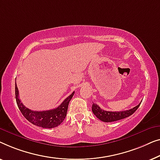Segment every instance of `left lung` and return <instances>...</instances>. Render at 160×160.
Returning <instances> with one entry per match:
<instances>
[{
	"label": "left lung",
	"mask_w": 160,
	"mask_h": 160,
	"mask_svg": "<svg viewBox=\"0 0 160 160\" xmlns=\"http://www.w3.org/2000/svg\"><path fill=\"white\" fill-rule=\"evenodd\" d=\"M141 103L129 110H125V111L122 112H109L105 111L98 107V105L96 103H93L92 105V112L95 114L96 118L99 119L100 120L103 121L105 122H114V121H118L122 119L128 118L130 115H132L136 111L137 109L139 107Z\"/></svg>",
	"instance_id": "8db88e82"
}]
</instances>
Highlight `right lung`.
I'll use <instances>...</instances> for the list:
<instances>
[{
	"label": "right lung",
	"mask_w": 160,
	"mask_h": 160,
	"mask_svg": "<svg viewBox=\"0 0 160 160\" xmlns=\"http://www.w3.org/2000/svg\"><path fill=\"white\" fill-rule=\"evenodd\" d=\"M75 93L73 92L64 102L53 109L46 110V111H32L27 108L21 100L19 98V91L17 84H15V97L18 107L23 114V116L29 122L33 125L39 126L43 128H53L57 127L63 122L66 118L67 109H68L69 103Z\"/></svg>",
	"instance_id": "add662e5"
}]
</instances>
